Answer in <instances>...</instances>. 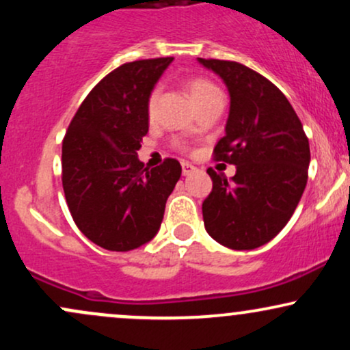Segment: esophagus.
Returning <instances> with one entry per match:
<instances>
[{"label":"esophagus","mask_w":350,"mask_h":350,"mask_svg":"<svg viewBox=\"0 0 350 350\" xmlns=\"http://www.w3.org/2000/svg\"><path fill=\"white\" fill-rule=\"evenodd\" d=\"M180 166H183V174H184V176H189V174H192V172L196 171V166H192L191 163H186V161H183V164H180Z\"/></svg>","instance_id":"1"}]
</instances>
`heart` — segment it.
<instances>
[{
  "label": "heart",
  "mask_w": 350,
  "mask_h": 350,
  "mask_svg": "<svg viewBox=\"0 0 350 350\" xmlns=\"http://www.w3.org/2000/svg\"><path fill=\"white\" fill-rule=\"evenodd\" d=\"M186 88L189 95H191L192 102H194L196 105L200 102H204L206 98L212 97V95L220 94L219 88L206 79H191L187 82ZM156 103H158V90H152L151 94L148 95V100H146V115L150 120L154 118L156 115Z\"/></svg>",
  "instance_id": "b5f03b06"
}]
</instances>
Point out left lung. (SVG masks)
<instances>
[{
	"label": "left lung",
	"mask_w": 350,
	"mask_h": 350,
	"mask_svg": "<svg viewBox=\"0 0 350 350\" xmlns=\"http://www.w3.org/2000/svg\"><path fill=\"white\" fill-rule=\"evenodd\" d=\"M226 82L230 111L214 159L235 164L232 179L208 167L202 202L207 234L234 250L270 242L291 219L308 183V136L275 83L234 60L198 59Z\"/></svg>",
	"instance_id": "obj_1"
}]
</instances>
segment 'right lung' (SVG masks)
Instances as JSON below:
<instances>
[{
    "label": "right lung",
    "mask_w": 350,
    "mask_h": 350,
    "mask_svg": "<svg viewBox=\"0 0 350 350\" xmlns=\"http://www.w3.org/2000/svg\"><path fill=\"white\" fill-rule=\"evenodd\" d=\"M172 57L126 62L79 107L62 142V187L79 230L98 247L128 252L158 234L180 178L178 159L144 167L146 100Z\"/></svg>",
    "instance_id": "right-lung-1"
}]
</instances>
